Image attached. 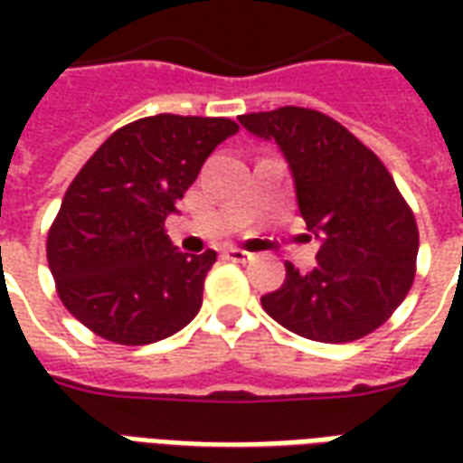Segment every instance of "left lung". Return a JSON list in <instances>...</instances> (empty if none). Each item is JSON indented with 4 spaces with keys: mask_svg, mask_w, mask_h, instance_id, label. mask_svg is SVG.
Here are the masks:
<instances>
[{
    "mask_svg": "<svg viewBox=\"0 0 463 463\" xmlns=\"http://www.w3.org/2000/svg\"><path fill=\"white\" fill-rule=\"evenodd\" d=\"M232 133L225 118H141L118 128L69 185L46 258L64 307L99 337L153 345L198 315L218 255L201 238L175 245L165 221Z\"/></svg>",
    "mask_w": 463,
    "mask_h": 463,
    "instance_id": "obj_1",
    "label": "left lung"
}]
</instances>
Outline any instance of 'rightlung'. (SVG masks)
Listing matches in <instances>:
<instances>
[{
    "instance_id": "obj_1",
    "label": "right lung",
    "mask_w": 463,
    "mask_h": 463,
    "mask_svg": "<svg viewBox=\"0 0 463 463\" xmlns=\"http://www.w3.org/2000/svg\"><path fill=\"white\" fill-rule=\"evenodd\" d=\"M275 141L290 165L307 222L310 260L285 262V282L262 307L285 330L315 342L374 332L407 298L417 270L414 215L374 153L317 111L285 106L242 123Z\"/></svg>"
}]
</instances>
